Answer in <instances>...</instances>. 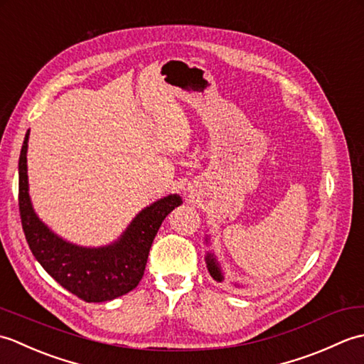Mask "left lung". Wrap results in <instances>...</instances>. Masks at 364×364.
Masks as SVG:
<instances>
[{"label":"left lung","mask_w":364,"mask_h":364,"mask_svg":"<svg viewBox=\"0 0 364 364\" xmlns=\"http://www.w3.org/2000/svg\"><path fill=\"white\" fill-rule=\"evenodd\" d=\"M206 262H208V270H210L211 277L214 278V280L218 282H222V274H220V269H219V264L215 262V259L213 258V255H208L206 257Z\"/></svg>","instance_id":"obj_1"}]
</instances>
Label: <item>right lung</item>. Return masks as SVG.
I'll list each match as a JSON object with an SVG mask.
<instances>
[{
  "mask_svg": "<svg viewBox=\"0 0 364 364\" xmlns=\"http://www.w3.org/2000/svg\"><path fill=\"white\" fill-rule=\"evenodd\" d=\"M28 137L18 161V208L21 227L31 252L41 266L63 288L86 301H107L133 291L142 280L150 247L166 215L180 206V196L158 200L131 222L117 242L100 249H86L46 228L38 220L28 194Z\"/></svg>",
  "mask_w": 364,
  "mask_h": 364,
  "instance_id": "add662e5",
  "label": "right lung"
}]
</instances>
